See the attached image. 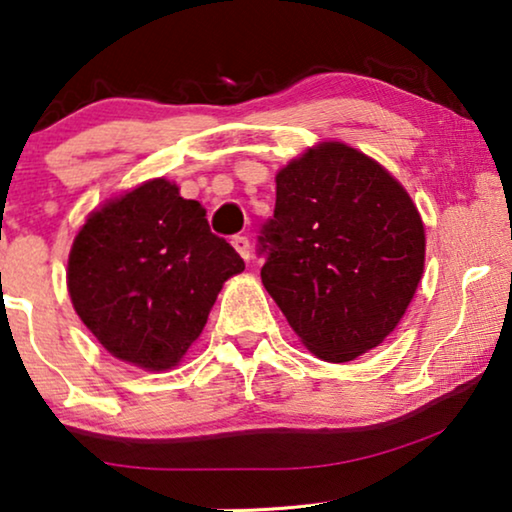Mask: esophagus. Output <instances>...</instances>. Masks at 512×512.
Listing matches in <instances>:
<instances>
[{"label":"esophagus","instance_id":"34e87169","mask_svg":"<svg viewBox=\"0 0 512 512\" xmlns=\"http://www.w3.org/2000/svg\"><path fill=\"white\" fill-rule=\"evenodd\" d=\"M230 242H233V247H235L237 254H240V256L244 258V261H249V256H251L249 237H247V235H235Z\"/></svg>","mask_w":512,"mask_h":512}]
</instances>
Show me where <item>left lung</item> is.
I'll return each instance as SVG.
<instances>
[{"instance_id": "left-lung-1", "label": "left lung", "mask_w": 512, "mask_h": 512, "mask_svg": "<svg viewBox=\"0 0 512 512\" xmlns=\"http://www.w3.org/2000/svg\"><path fill=\"white\" fill-rule=\"evenodd\" d=\"M261 279L319 359L380 345L415 296L424 226L405 188L366 153L326 142L277 174Z\"/></svg>"}]
</instances>
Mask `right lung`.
<instances>
[{
    "label": "right lung",
    "instance_id": "obj_1",
    "mask_svg": "<svg viewBox=\"0 0 512 512\" xmlns=\"http://www.w3.org/2000/svg\"><path fill=\"white\" fill-rule=\"evenodd\" d=\"M205 216L200 202L153 179L90 214L76 235L69 296L116 359L149 370L177 366L205 328L223 282L244 270Z\"/></svg>",
    "mask_w": 512,
    "mask_h": 512
}]
</instances>
